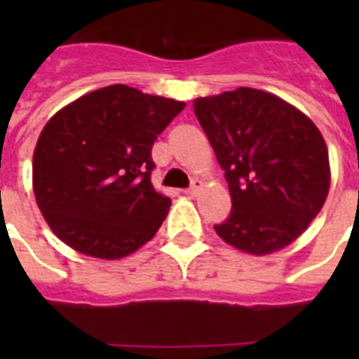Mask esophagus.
<instances>
[{
    "instance_id": "esophagus-1",
    "label": "esophagus",
    "mask_w": 359,
    "mask_h": 359,
    "mask_svg": "<svg viewBox=\"0 0 359 359\" xmlns=\"http://www.w3.org/2000/svg\"><path fill=\"white\" fill-rule=\"evenodd\" d=\"M201 186H203L201 180H194L190 188L186 190V194H188V196H190V197H196L197 194H199V190H201Z\"/></svg>"
}]
</instances>
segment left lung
Masks as SVG:
<instances>
[{"label":"left lung","instance_id":"1","mask_svg":"<svg viewBox=\"0 0 359 359\" xmlns=\"http://www.w3.org/2000/svg\"><path fill=\"white\" fill-rule=\"evenodd\" d=\"M229 182L231 208L218 236L250 255L287 248L323 210L328 147L306 114L272 93L238 87L194 100Z\"/></svg>","mask_w":359,"mask_h":359}]
</instances>
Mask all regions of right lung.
Here are the masks:
<instances>
[{"label": "right lung", "instance_id": "add662e5", "mask_svg": "<svg viewBox=\"0 0 359 359\" xmlns=\"http://www.w3.org/2000/svg\"><path fill=\"white\" fill-rule=\"evenodd\" d=\"M186 104L108 86L61 108L33 152V194L72 250L123 259L156 235L171 199L154 190L152 143Z\"/></svg>", "mask_w": 359, "mask_h": 359}]
</instances>
